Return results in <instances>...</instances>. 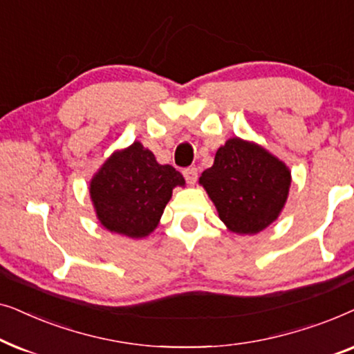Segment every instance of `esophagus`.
Masks as SVG:
<instances>
[{
    "mask_svg": "<svg viewBox=\"0 0 354 354\" xmlns=\"http://www.w3.org/2000/svg\"><path fill=\"white\" fill-rule=\"evenodd\" d=\"M183 177H185V180L190 183V185H193L198 178V171L195 167H187L185 171H183Z\"/></svg>",
    "mask_w": 354,
    "mask_h": 354,
    "instance_id": "obj_1",
    "label": "esophagus"
}]
</instances>
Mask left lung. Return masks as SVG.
<instances>
[{
	"mask_svg": "<svg viewBox=\"0 0 354 354\" xmlns=\"http://www.w3.org/2000/svg\"><path fill=\"white\" fill-rule=\"evenodd\" d=\"M219 219L236 235H254L279 219L287 203L292 171L261 145L232 137L200 177Z\"/></svg>",
	"mask_w": 354,
	"mask_h": 354,
	"instance_id": "left-lung-1",
	"label": "left lung"
}]
</instances>
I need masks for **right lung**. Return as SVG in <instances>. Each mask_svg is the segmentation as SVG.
Segmentation results:
<instances>
[{
	"mask_svg": "<svg viewBox=\"0 0 354 354\" xmlns=\"http://www.w3.org/2000/svg\"><path fill=\"white\" fill-rule=\"evenodd\" d=\"M176 187L185 178L159 164L140 142L115 149L91 177L88 192L96 219L111 234L138 240L156 229Z\"/></svg>",
	"mask_w": 354,
	"mask_h": 354,
	"instance_id": "obj_1",
	"label": "right lung"
}]
</instances>
